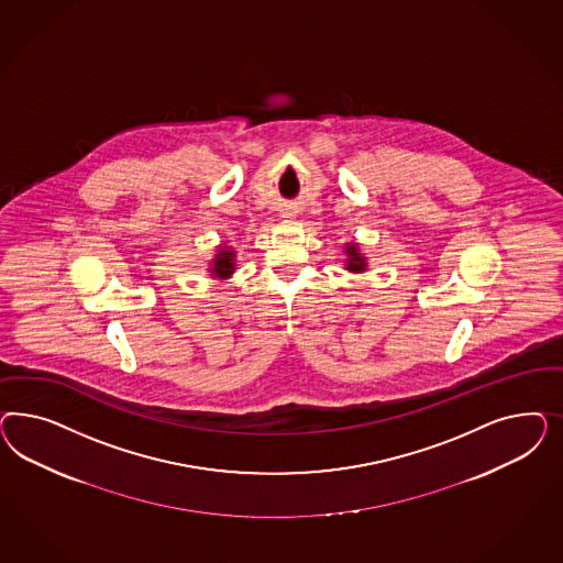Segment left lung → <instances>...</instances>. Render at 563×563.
I'll return each instance as SVG.
<instances>
[{
    "label": "left lung",
    "instance_id": "1",
    "mask_svg": "<svg viewBox=\"0 0 563 563\" xmlns=\"http://www.w3.org/2000/svg\"><path fill=\"white\" fill-rule=\"evenodd\" d=\"M344 271H349V273L361 274L367 271V257L361 254V247H358V243L355 241H351V243H346L344 245Z\"/></svg>",
    "mask_w": 563,
    "mask_h": 563
}]
</instances>
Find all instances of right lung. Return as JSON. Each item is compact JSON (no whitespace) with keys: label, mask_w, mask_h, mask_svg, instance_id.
Masks as SVG:
<instances>
[{"label":"right lung","mask_w":563,"mask_h":563,"mask_svg":"<svg viewBox=\"0 0 563 563\" xmlns=\"http://www.w3.org/2000/svg\"><path fill=\"white\" fill-rule=\"evenodd\" d=\"M214 252L217 254L212 256L210 264H208V273L217 280H229L233 273L238 271V252L233 247L224 245V243L217 245Z\"/></svg>","instance_id":"obj_1"}]
</instances>
